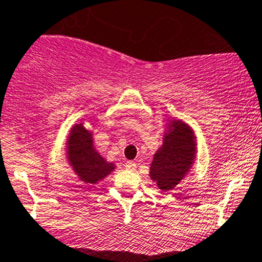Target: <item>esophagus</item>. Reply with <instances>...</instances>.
Listing matches in <instances>:
<instances>
[{"instance_id": "esophagus-1", "label": "esophagus", "mask_w": 262, "mask_h": 262, "mask_svg": "<svg viewBox=\"0 0 262 262\" xmlns=\"http://www.w3.org/2000/svg\"><path fill=\"white\" fill-rule=\"evenodd\" d=\"M136 167H137L136 162H133V161H126L125 162V169L126 170H136Z\"/></svg>"}]
</instances>
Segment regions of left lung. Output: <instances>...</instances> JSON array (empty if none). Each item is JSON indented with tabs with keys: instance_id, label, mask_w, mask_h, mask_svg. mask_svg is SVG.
Returning <instances> with one entry per match:
<instances>
[{
	"instance_id": "1",
	"label": "left lung",
	"mask_w": 262,
	"mask_h": 262,
	"mask_svg": "<svg viewBox=\"0 0 262 262\" xmlns=\"http://www.w3.org/2000/svg\"><path fill=\"white\" fill-rule=\"evenodd\" d=\"M197 156V137L189 124L167 119L162 144L154 155L149 178L160 190H172L190 171Z\"/></svg>"
}]
</instances>
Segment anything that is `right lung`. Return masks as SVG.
Listing matches in <instances>:
<instances>
[{
  "label": "right lung",
  "mask_w": 262,
  "mask_h": 262,
  "mask_svg": "<svg viewBox=\"0 0 262 262\" xmlns=\"http://www.w3.org/2000/svg\"><path fill=\"white\" fill-rule=\"evenodd\" d=\"M68 164L85 184L96 185L116 169L114 162H108L96 149L93 132L84 124H74L65 143Z\"/></svg>",
  "instance_id": "add662e5"
}]
</instances>
